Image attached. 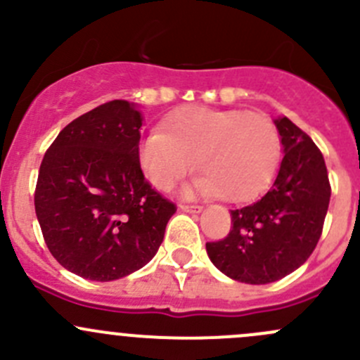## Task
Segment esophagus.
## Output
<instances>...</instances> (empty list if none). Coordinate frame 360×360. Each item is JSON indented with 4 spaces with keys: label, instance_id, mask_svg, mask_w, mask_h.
Masks as SVG:
<instances>
[{
    "label": "esophagus",
    "instance_id": "34e87169",
    "mask_svg": "<svg viewBox=\"0 0 360 360\" xmlns=\"http://www.w3.org/2000/svg\"><path fill=\"white\" fill-rule=\"evenodd\" d=\"M179 209L184 210V212H202L203 207L202 205H186V203H181Z\"/></svg>",
    "mask_w": 360,
    "mask_h": 360
}]
</instances>
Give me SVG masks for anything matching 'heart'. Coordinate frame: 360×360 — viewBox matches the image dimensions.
Here are the masks:
<instances>
[{
  "label": "heart",
  "instance_id": "heart-1",
  "mask_svg": "<svg viewBox=\"0 0 360 360\" xmlns=\"http://www.w3.org/2000/svg\"><path fill=\"white\" fill-rule=\"evenodd\" d=\"M202 170L186 193L249 202L277 176L282 141L261 112L184 106L139 144V163L155 188L169 191L195 167Z\"/></svg>",
  "mask_w": 360,
  "mask_h": 360
}]
</instances>
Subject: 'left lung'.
I'll return each instance as SVG.
<instances>
[{
	"mask_svg": "<svg viewBox=\"0 0 360 360\" xmlns=\"http://www.w3.org/2000/svg\"><path fill=\"white\" fill-rule=\"evenodd\" d=\"M274 123L284 151L274 184L257 202L231 210L228 237L205 244L214 266L245 284H270L300 268L321 238L331 198L321 150L288 116Z\"/></svg>",
	"mask_w": 360,
	"mask_h": 360,
	"instance_id": "obj_1",
	"label": "left lung"
}]
</instances>
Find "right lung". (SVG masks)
Segmentation results:
<instances>
[{"label": "right lung", "instance_id": "add662e5", "mask_svg": "<svg viewBox=\"0 0 360 360\" xmlns=\"http://www.w3.org/2000/svg\"><path fill=\"white\" fill-rule=\"evenodd\" d=\"M143 112L111 101L64 127L43 157L34 209L52 256L97 282L150 263L176 205L150 186L139 163Z\"/></svg>", "mask_w": 360, "mask_h": 360}]
</instances>
